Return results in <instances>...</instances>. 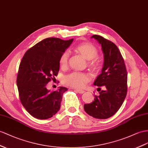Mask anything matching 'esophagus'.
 <instances>
[{"label": "esophagus", "mask_w": 148, "mask_h": 148, "mask_svg": "<svg viewBox=\"0 0 148 148\" xmlns=\"http://www.w3.org/2000/svg\"><path fill=\"white\" fill-rule=\"evenodd\" d=\"M75 91L77 92L79 94H83L84 92V91L83 90H80V89H75Z\"/></svg>", "instance_id": "34e87169"}]
</instances>
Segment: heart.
Segmentation results:
<instances>
[{"label":"heart","mask_w":148,"mask_h":148,"mask_svg":"<svg viewBox=\"0 0 148 148\" xmlns=\"http://www.w3.org/2000/svg\"><path fill=\"white\" fill-rule=\"evenodd\" d=\"M75 51L82 57L89 60L88 65L92 69H96L98 67V62L95 59L97 56L96 47L90 43H84L79 45ZM69 53L66 51L63 52L59 58V65L61 68H66L68 65ZM90 80V76L87 74L74 72L64 77L63 82L66 85L71 88L80 89L84 87L87 82Z\"/></svg>","instance_id":"b5f03b06"}]
</instances>
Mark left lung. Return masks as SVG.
I'll list each match as a JSON object with an SVG mask.
<instances>
[{
	"instance_id": "8db88e82",
	"label": "left lung",
	"mask_w": 148,
	"mask_h": 148,
	"mask_svg": "<svg viewBox=\"0 0 148 148\" xmlns=\"http://www.w3.org/2000/svg\"><path fill=\"white\" fill-rule=\"evenodd\" d=\"M101 45L104 63L101 73L94 85L103 86L99 96L94 95L92 103L84 106L85 111L97 119H108L112 116L122 106L127 94V74L122 55L116 45L98 35H93Z\"/></svg>"
}]
</instances>
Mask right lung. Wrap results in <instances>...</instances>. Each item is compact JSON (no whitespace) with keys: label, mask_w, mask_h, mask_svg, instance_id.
Listing matches in <instances>:
<instances>
[{"label":"right lung","mask_w":148,"mask_h":148,"mask_svg":"<svg viewBox=\"0 0 148 148\" xmlns=\"http://www.w3.org/2000/svg\"><path fill=\"white\" fill-rule=\"evenodd\" d=\"M73 40L47 38L30 48L22 59L17 78L20 99L26 111L37 119H49L59 111L67 88L59 87L51 92L47 84L57 76L60 57Z\"/></svg>","instance_id":"add662e5"}]
</instances>
